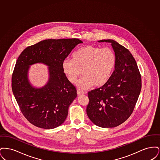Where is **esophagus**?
<instances>
[{
  "label": "esophagus",
  "mask_w": 160,
  "mask_h": 160,
  "mask_svg": "<svg viewBox=\"0 0 160 160\" xmlns=\"http://www.w3.org/2000/svg\"><path fill=\"white\" fill-rule=\"evenodd\" d=\"M84 92L83 91H82L80 90V89L77 90V95H82V94H84Z\"/></svg>",
  "instance_id": "34e87169"
}]
</instances>
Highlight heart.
Listing matches in <instances>:
<instances>
[{"label": "heart", "instance_id": "1", "mask_svg": "<svg viewBox=\"0 0 160 160\" xmlns=\"http://www.w3.org/2000/svg\"><path fill=\"white\" fill-rule=\"evenodd\" d=\"M116 63V54L111 48L87 46L75 52L72 59L63 61L62 69L71 83H76L83 74L84 76L77 85L85 89L92 85L99 87L106 83L113 72Z\"/></svg>", "mask_w": 160, "mask_h": 160}]
</instances>
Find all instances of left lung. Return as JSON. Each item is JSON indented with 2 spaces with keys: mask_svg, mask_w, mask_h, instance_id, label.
<instances>
[{
  "mask_svg": "<svg viewBox=\"0 0 160 160\" xmlns=\"http://www.w3.org/2000/svg\"><path fill=\"white\" fill-rule=\"evenodd\" d=\"M116 63L108 81L88 93L86 113L90 120L102 128H112L127 121L136 106L142 88V77L137 63L129 50L112 39Z\"/></svg>",
  "mask_w": 160,
  "mask_h": 160,
  "instance_id": "obj_1",
  "label": "left lung"
}]
</instances>
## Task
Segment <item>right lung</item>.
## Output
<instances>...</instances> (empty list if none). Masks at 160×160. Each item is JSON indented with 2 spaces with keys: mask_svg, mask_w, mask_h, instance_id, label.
Segmentation results:
<instances>
[{
  "mask_svg": "<svg viewBox=\"0 0 160 160\" xmlns=\"http://www.w3.org/2000/svg\"><path fill=\"white\" fill-rule=\"evenodd\" d=\"M83 42L78 39H46L26 48L18 56L12 75V90L25 118L32 125L53 129L65 122L68 107L77 97L76 88L62 69V62ZM41 62L49 67L48 83L40 89L32 87L27 74L28 66Z\"/></svg>",
  "mask_w": 160,
  "mask_h": 160,
  "instance_id": "right-lung-1",
  "label": "right lung"
}]
</instances>
